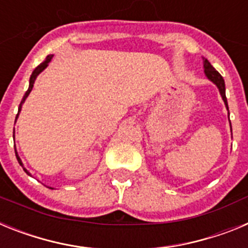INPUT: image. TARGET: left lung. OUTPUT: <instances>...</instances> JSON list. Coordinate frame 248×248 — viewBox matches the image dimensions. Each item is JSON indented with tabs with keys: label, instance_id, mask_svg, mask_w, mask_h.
Masks as SVG:
<instances>
[{
	"label": "left lung",
	"instance_id": "left-lung-1",
	"mask_svg": "<svg viewBox=\"0 0 248 248\" xmlns=\"http://www.w3.org/2000/svg\"><path fill=\"white\" fill-rule=\"evenodd\" d=\"M203 68H205L206 77H207L211 82H214L215 84L217 85L221 97H222L223 102H225V104H226V108L229 109V105H227V99H226V93H225V80H223L222 76H221V74L218 73V72L216 71L211 64H210L209 61L205 58H203ZM231 131H232V128H231Z\"/></svg>",
	"mask_w": 248,
	"mask_h": 248
}]
</instances>
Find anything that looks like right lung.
Listing matches in <instances>:
<instances>
[{"label":"right lung","mask_w":248,"mask_h":248,"mask_svg":"<svg viewBox=\"0 0 248 248\" xmlns=\"http://www.w3.org/2000/svg\"><path fill=\"white\" fill-rule=\"evenodd\" d=\"M52 57H53V56H52V54H50V56H47V57H46V61H45V62H42V63H41V64H39V65H38V67H37V68H36V69H34V71H33V72H32V74H31V78H30V88H28V91H27V92H26V94H25V95H23V99H22L21 104H22V103H23V102H25V100H26V98H27V97H28V94H30V93H31V91H32V88H33L34 80H36L37 76H38V74H39V73H41V72H42V71H43V69H45V68H46V67H47V65H48V63H49V62H50V59H52ZM21 104H19V109H18V113H19V110H21ZM18 113H17V117H18ZM17 117H16V119H17ZM15 153H16V150H15ZM16 157H17V160H18V163H19V165H21V166H22V168H23V164H22L21 159H19V156H18V155H17V153H16ZM23 170H25V171H26V172H27V174H28V175H30V172H28V171H27V170H26V169H25V168H23Z\"/></svg>","instance_id":"add662e5"}]
</instances>
